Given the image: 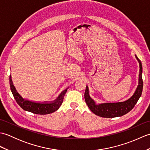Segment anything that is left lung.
Here are the masks:
<instances>
[{
    "instance_id": "8db88e82",
    "label": "left lung",
    "mask_w": 150,
    "mask_h": 150,
    "mask_svg": "<svg viewBox=\"0 0 150 150\" xmlns=\"http://www.w3.org/2000/svg\"><path fill=\"white\" fill-rule=\"evenodd\" d=\"M135 58L139 63V82L135 91L132 96L128 100L123 102H118V103H104L97 104L90 95V91L88 86L86 88L84 93V98L86 103L90 110L96 115L104 118H113L121 117L128 113L131 111L136 103H137L139 98L141 97L142 88V67L141 60L135 55Z\"/></svg>"
}]
</instances>
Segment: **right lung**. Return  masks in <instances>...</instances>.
Listing matches in <instances>:
<instances>
[{
  "label": "right lung",
  "mask_w": 150,
  "mask_h": 150,
  "mask_svg": "<svg viewBox=\"0 0 150 150\" xmlns=\"http://www.w3.org/2000/svg\"><path fill=\"white\" fill-rule=\"evenodd\" d=\"M9 85L11 91L17 104L25 111L38 115H46L55 112L61 106L64 97L68 88L62 91L56 99L52 101L35 102L24 98L19 94L15 88L11 80V76H9Z\"/></svg>",
  "instance_id": "add662e5"
}]
</instances>
